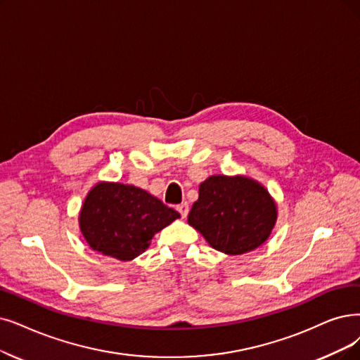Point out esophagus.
<instances>
[{"mask_svg":"<svg viewBox=\"0 0 360 360\" xmlns=\"http://www.w3.org/2000/svg\"><path fill=\"white\" fill-rule=\"evenodd\" d=\"M177 211L181 214L183 219H186V217H188V214H189V205L186 202L180 204V205H177Z\"/></svg>","mask_w":360,"mask_h":360,"instance_id":"34e87169","label":"esophagus"}]
</instances>
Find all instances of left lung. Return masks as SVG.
I'll use <instances>...</instances> for the list:
<instances>
[{"mask_svg":"<svg viewBox=\"0 0 360 360\" xmlns=\"http://www.w3.org/2000/svg\"><path fill=\"white\" fill-rule=\"evenodd\" d=\"M276 219V204L263 184L245 176H211L199 184L188 223L214 250L240 255L263 245Z\"/></svg>","mask_w":360,"mask_h":360,"instance_id":"obj_1","label":"left lung"}]
</instances>
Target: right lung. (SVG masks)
<instances>
[{"label":"right lung","mask_w":360,"mask_h":360,"mask_svg":"<svg viewBox=\"0 0 360 360\" xmlns=\"http://www.w3.org/2000/svg\"><path fill=\"white\" fill-rule=\"evenodd\" d=\"M180 214L133 184L100 181L84 199L79 229L91 250L130 262Z\"/></svg>","instance_id":"1"}]
</instances>
